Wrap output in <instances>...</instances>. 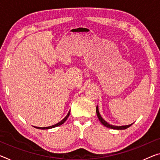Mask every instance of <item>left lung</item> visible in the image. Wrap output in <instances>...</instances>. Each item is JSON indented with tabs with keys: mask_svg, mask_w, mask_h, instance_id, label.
I'll return each mask as SVG.
<instances>
[{
	"mask_svg": "<svg viewBox=\"0 0 160 160\" xmlns=\"http://www.w3.org/2000/svg\"><path fill=\"white\" fill-rule=\"evenodd\" d=\"M96 112H97V117L99 118V121L101 122V123L103 125H104L105 127H108V128H110V129H117V130H119V129H127L128 127H129L130 126H132V124H129V125H125V126H114V125H112V124H109V123H107V122L105 121V120L103 119L101 116L100 114H99V108H98V106H97V109H96Z\"/></svg>",
	"mask_w": 160,
	"mask_h": 160,
	"instance_id": "8db88e82",
	"label": "left lung"
}]
</instances>
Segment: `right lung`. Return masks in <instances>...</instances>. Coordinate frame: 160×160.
I'll list each match as a JSON object with an SVG mask.
<instances>
[{
    "mask_svg": "<svg viewBox=\"0 0 160 160\" xmlns=\"http://www.w3.org/2000/svg\"><path fill=\"white\" fill-rule=\"evenodd\" d=\"M69 114H70V111L68 112V113L67 114V115H66V116L65 117L64 119H63L61 122L57 123V124H56L54 125H52V126L46 127H35V128H36V129H51V128H54V127H58V126H60V125H61L62 124H63V123H64L66 121V119H67V118L68 117V116H69Z\"/></svg>",
    "mask_w": 160,
    "mask_h": 160,
    "instance_id": "1",
    "label": "right lung"
}]
</instances>
